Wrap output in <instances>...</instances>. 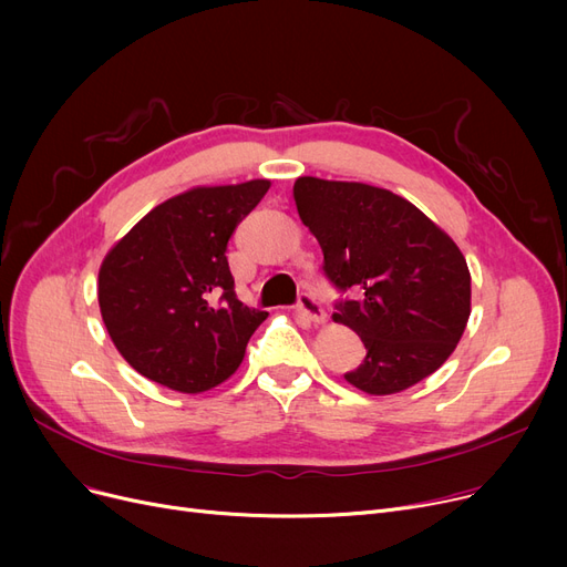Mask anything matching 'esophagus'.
<instances>
[{"label":"esophagus","instance_id":"obj_1","mask_svg":"<svg viewBox=\"0 0 567 567\" xmlns=\"http://www.w3.org/2000/svg\"><path fill=\"white\" fill-rule=\"evenodd\" d=\"M299 315H303L310 323H323L326 321V310L312 293H301Z\"/></svg>","mask_w":567,"mask_h":567}]
</instances>
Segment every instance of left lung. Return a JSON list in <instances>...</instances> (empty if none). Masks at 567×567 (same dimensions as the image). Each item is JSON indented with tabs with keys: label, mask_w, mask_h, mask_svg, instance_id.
Here are the masks:
<instances>
[{
	"label": "left lung",
	"mask_w": 567,
	"mask_h": 567,
	"mask_svg": "<svg viewBox=\"0 0 567 567\" xmlns=\"http://www.w3.org/2000/svg\"><path fill=\"white\" fill-rule=\"evenodd\" d=\"M293 199L338 289L336 323L361 336L368 355L344 379L368 395H393L436 372L471 315L462 250L409 199L359 182L299 176Z\"/></svg>",
	"instance_id": "1"
}]
</instances>
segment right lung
Wrapping results in <instances>:
<instances>
[{
	"instance_id": "right-lung-1",
	"label": "right lung",
	"mask_w": 567,
	"mask_h": 567,
	"mask_svg": "<svg viewBox=\"0 0 567 567\" xmlns=\"http://www.w3.org/2000/svg\"><path fill=\"white\" fill-rule=\"evenodd\" d=\"M268 178L197 186L152 208L110 248L99 271L105 329L126 363L178 393L229 379L268 312L234 293L227 244Z\"/></svg>"
}]
</instances>
